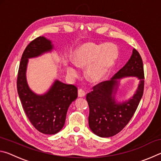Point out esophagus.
<instances>
[{
	"mask_svg": "<svg viewBox=\"0 0 161 161\" xmlns=\"http://www.w3.org/2000/svg\"><path fill=\"white\" fill-rule=\"evenodd\" d=\"M78 97H85V92H84L82 89H80L78 90Z\"/></svg>",
	"mask_w": 161,
	"mask_h": 161,
	"instance_id": "1",
	"label": "esophagus"
}]
</instances>
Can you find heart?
Returning <instances> with one entry per match:
<instances>
[{
    "instance_id": "heart-1",
    "label": "heart",
    "mask_w": 161,
    "mask_h": 161,
    "mask_svg": "<svg viewBox=\"0 0 161 161\" xmlns=\"http://www.w3.org/2000/svg\"><path fill=\"white\" fill-rule=\"evenodd\" d=\"M118 48L114 44L94 45L86 43L76 50L74 61L76 66L84 68L89 65L86 71L87 78L93 82H99L107 77L118 57ZM67 72L71 77L78 75L74 65L68 64Z\"/></svg>"
}]
</instances>
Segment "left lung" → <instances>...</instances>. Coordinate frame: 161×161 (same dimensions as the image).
<instances>
[{
	"instance_id": "8db88e82",
	"label": "left lung",
	"mask_w": 161,
	"mask_h": 161,
	"mask_svg": "<svg viewBox=\"0 0 161 161\" xmlns=\"http://www.w3.org/2000/svg\"><path fill=\"white\" fill-rule=\"evenodd\" d=\"M135 76L140 80L137 90L132 98L124 103H116L115 95L118 79ZM144 88V72L142 58L133 49L127 63L114 75L111 80L100 82L86 94L89 107V126L94 134L103 138L117 134L126 126L136 111L142 98Z\"/></svg>"
}]
</instances>
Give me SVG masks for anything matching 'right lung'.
I'll use <instances>...</instances> for the list:
<instances>
[{"instance_id":"obj_1","label":"right lung","mask_w":161,"mask_h":161,"mask_svg":"<svg viewBox=\"0 0 161 161\" xmlns=\"http://www.w3.org/2000/svg\"><path fill=\"white\" fill-rule=\"evenodd\" d=\"M53 45L50 40L40 36L27 46L19 66L17 89L25 112L35 129L44 134H55L63 128L69 105L77 98V88L55 80L45 94L32 92L27 82L28 59L50 52Z\"/></svg>"}]
</instances>
